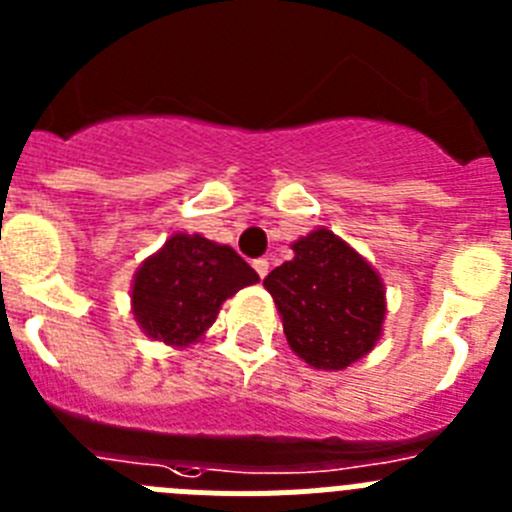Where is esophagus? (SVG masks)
I'll return each instance as SVG.
<instances>
[{"label":"esophagus","mask_w":512,"mask_h":512,"mask_svg":"<svg viewBox=\"0 0 512 512\" xmlns=\"http://www.w3.org/2000/svg\"><path fill=\"white\" fill-rule=\"evenodd\" d=\"M253 269H256V274L261 279H266V274H269V259H256L253 261Z\"/></svg>","instance_id":"obj_1"}]
</instances>
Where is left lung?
Returning a JSON list of instances; mask_svg holds the SVG:
<instances>
[{"label": "left lung", "mask_w": 512, "mask_h": 512, "mask_svg": "<svg viewBox=\"0 0 512 512\" xmlns=\"http://www.w3.org/2000/svg\"><path fill=\"white\" fill-rule=\"evenodd\" d=\"M295 259L264 279L289 348L312 369L341 372L374 351L387 297L379 271L341 235L315 228L292 243Z\"/></svg>", "instance_id": "obj_1"}]
</instances>
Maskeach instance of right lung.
<instances>
[{
  "label": "right lung",
  "mask_w": 512,
  "mask_h": 512,
  "mask_svg": "<svg viewBox=\"0 0 512 512\" xmlns=\"http://www.w3.org/2000/svg\"><path fill=\"white\" fill-rule=\"evenodd\" d=\"M256 282L259 274L230 246L174 233L133 274L130 310L151 341L187 348L205 338L225 300Z\"/></svg>",
  "instance_id": "add662e5"
}]
</instances>
